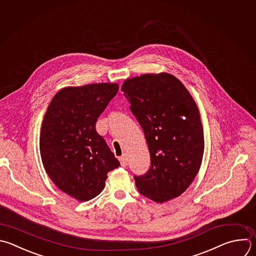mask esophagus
Masks as SVG:
<instances>
[{
  "mask_svg": "<svg viewBox=\"0 0 256 256\" xmlns=\"http://www.w3.org/2000/svg\"><path fill=\"white\" fill-rule=\"evenodd\" d=\"M120 164H122V166H128V158H126V156H120Z\"/></svg>",
  "mask_w": 256,
  "mask_h": 256,
  "instance_id": "1",
  "label": "esophagus"
}]
</instances>
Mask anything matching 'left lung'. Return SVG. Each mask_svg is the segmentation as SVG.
I'll return each instance as SVG.
<instances>
[{"label":"left lung","mask_w":256,"mask_h":256,"mask_svg":"<svg viewBox=\"0 0 256 256\" xmlns=\"http://www.w3.org/2000/svg\"><path fill=\"white\" fill-rule=\"evenodd\" d=\"M122 92L144 130L150 156L148 173L134 176L138 192L156 203L179 197L197 176L204 154L203 126L194 98L166 72L128 78Z\"/></svg>","instance_id":"obj_1"}]
</instances>
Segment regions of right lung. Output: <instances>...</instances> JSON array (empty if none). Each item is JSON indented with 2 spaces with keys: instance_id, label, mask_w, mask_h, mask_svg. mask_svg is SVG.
<instances>
[{
  "instance_id": "add662e5",
  "label": "right lung",
  "mask_w": 256,
  "mask_h": 256,
  "mask_svg": "<svg viewBox=\"0 0 256 256\" xmlns=\"http://www.w3.org/2000/svg\"><path fill=\"white\" fill-rule=\"evenodd\" d=\"M118 92V83L64 88L44 116L40 154L45 171L58 189L80 202L100 195L108 173L120 166L96 130Z\"/></svg>"
}]
</instances>
